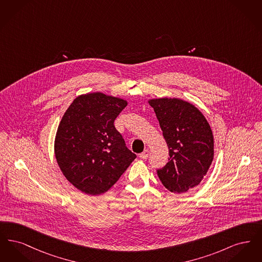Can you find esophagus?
<instances>
[{
    "mask_svg": "<svg viewBox=\"0 0 262 262\" xmlns=\"http://www.w3.org/2000/svg\"><path fill=\"white\" fill-rule=\"evenodd\" d=\"M148 155H149V151H148V150H144L142 153L139 154V157H140L141 159L145 160V159L148 158Z\"/></svg>",
    "mask_w": 262,
    "mask_h": 262,
    "instance_id": "34e87169",
    "label": "esophagus"
}]
</instances>
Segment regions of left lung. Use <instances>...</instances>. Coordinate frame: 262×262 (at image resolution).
Segmentation results:
<instances>
[{"mask_svg": "<svg viewBox=\"0 0 262 262\" xmlns=\"http://www.w3.org/2000/svg\"><path fill=\"white\" fill-rule=\"evenodd\" d=\"M148 103L159 121L170 156L157 174L171 192H186L200 185L213 161L211 127L203 114L185 100L158 98Z\"/></svg>", "mask_w": 262, "mask_h": 262, "instance_id": "left-lung-1", "label": "left lung"}]
</instances>
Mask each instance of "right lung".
Instances as JSON below:
<instances>
[{"mask_svg":"<svg viewBox=\"0 0 262 262\" xmlns=\"http://www.w3.org/2000/svg\"><path fill=\"white\" fill-rule=\"evenodd\" d=\"M126 105L122 98L93 92L77 96L62 116L55 156L66 179L86 194L109 190L137 158L114 125Z\"/></svg>","mask_w":262,"mask_h":262,"instance_id":"add662e5","label":"right lung"}]
</instances>
